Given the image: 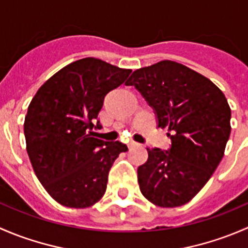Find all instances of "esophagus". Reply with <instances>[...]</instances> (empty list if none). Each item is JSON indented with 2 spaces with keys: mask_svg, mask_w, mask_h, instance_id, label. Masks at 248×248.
Instances as JSON below:
<instances>
[{
  "mask_svg": "<svg viewBox=\"0 0 248 248\" xmlns=\"http://www.w3.org/2000/svg\"><path fill=\"white\" fill-rule=\"evenodd\" d=\"M137 146H139V144H138V142L133 141V140H131V141L128 142V147H129V149H133V147H137Z\"/></svg>",
  "mask_w": 248,
  "mask_h": 248,
  "instance_id": "1",
  "label": "esophagus"
}]
</instances>
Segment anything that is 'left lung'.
<instances>
[{"instance_id":"8db88e82","label":"left lung","mask_w":248,"mask_h":248,"mask_svg":"<svg viewBox=\"0 0 248 248\" xmlns=\"http://www.w3.org/2000/svg\"><path fill=\"white\" fill-rule=\"evenodd\" d=\"M126 85L136 86L171 140L168 151L147 149L149 158L138 168L140 191L157 206H181L223 157L232 129L226 96L211 80L169 60L137 69Z\"/></svg>"}]
</instances>
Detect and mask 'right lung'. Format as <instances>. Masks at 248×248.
I'll return each instance as SVG.
<instances>
[{"mask_svg":"<svg viewBox=\"0 0 248 248\" xmlns=\"http://www.w3.org/2000/svg\"><path fill=\"white\" fill-rule=\"evenodd\" d=\"M131 69L86 57L47 79L27 109L26 150L46 191L67 207L84 209L107 189L109 170L127 146L94 138L104 98L124 84Z\"/></svg>","mask_w":248,"mask_h":248,"instance_id":"right-lung-1","label":"right lung"}]
</instances>
